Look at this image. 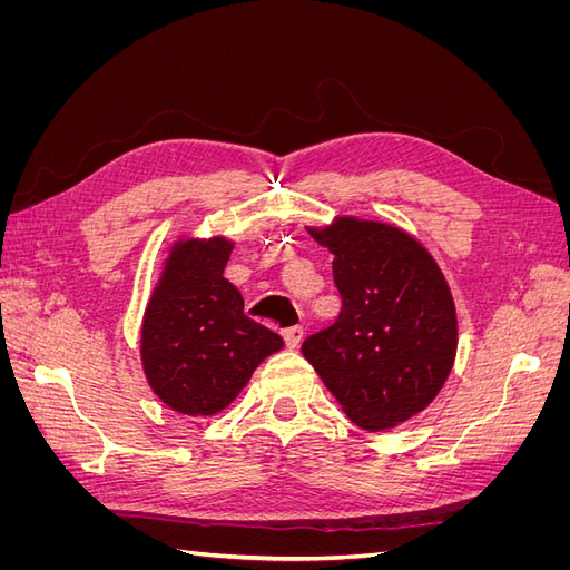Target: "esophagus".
<instances>
[{"instance_id": "obj_1", "label": "esophagus", "mask_w": 570, "mask_h": 570, "mask_svg": "<svg viewBox=\"0 0 570 570\" xmlns=\"http://www.w3.org/2000/svg\"><path fill=\"white\" fill-rule=\"evenodd\" d=\"M302 335H304V327L302 325H289V327H285V331H283V340H285L287 347H292V350H295L297 344L302 342Z\"/></svg>"}]
</instances>
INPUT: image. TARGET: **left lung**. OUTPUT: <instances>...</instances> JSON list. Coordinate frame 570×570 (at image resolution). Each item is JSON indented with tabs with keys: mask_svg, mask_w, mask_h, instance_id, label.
Listing matches in <instances>:
<instances>
[{
	"mask_svg": "<svg viewBox=\"0 0 570 570\" xmlns=\"http://www.w3.org/2000/svg\"><path fill=\"white\" fill-rule=\"evenodd\" d=\"M306 233L335 256L342 308L304 340L302 354L350 421L371 433L396 428L433 402L452 373V289L433 254L390 223L337 216Z\"/></svg>",
	"mask_w": 570,
	"mask_h": 570,
	"instance_id": "left-lung-1",
	"label": "left lung"
}]
</instances>
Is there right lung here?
Wrapping results in <instances>:
<instances>
[{
	"label": "right lung",
	"mask_w": 570,
	"mask_h": 570,
	"mask_svg": "<svg viewBox=\"0 0 570 570\" xmlns=\"http://www.w3.org/2000/svg\"><path fill=\"white\" fill-rule=\"evenodd\" d=\"M228 237H180L164 258L140 331L151 392L185 416H214L249 383L283 337L245 316V299L223 278Z\"/></svg>",
	"instance_id": "add662e5"
}]
</instances>
